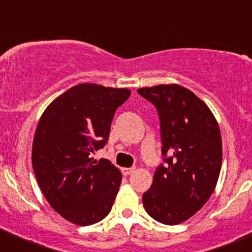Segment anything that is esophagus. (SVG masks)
Returning <instances> with one entry per match:
<instances>
[{"label":"esophagus","mask_w":252,"mask_h":252,"mask_svg":"<svg viewBox=\"0 0 252 252\" xmlns=\"http://www.w3.org/2000/svg\"><path fill=\"white\" fill-rule=\"evenodd\" d=\"M121 171H122V174H124V175H128V174H131V173H133V171H135V168H122Z\"/></svg>","instance_id":"obj_1"}]
</instances>
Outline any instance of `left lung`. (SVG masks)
Listing matches in <instances>:
<instances>
[{
  "instance_id": "obj_1",
  "label": "left lung",
  "mask_w": 252,
  "mask_h": 252,
  "mask_svg": "<svg viewBox=\"0 0 252 252\" xmlns=\"http://www.w3.org/2000/svg\"><path fill=\"white\" fill-rule=\"evenodd\" d=\"M137 92L158 108L161 153L168 155L142 203L155 221L182 223L207 203L217 186L222 165L218 122L201 98L179 84L145 87Z\"/></svg>"
}]
</instances>
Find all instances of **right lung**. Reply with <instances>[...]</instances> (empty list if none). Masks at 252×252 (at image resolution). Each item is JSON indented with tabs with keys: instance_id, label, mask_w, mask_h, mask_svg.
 I'll use <instances>...</instances> for the list:
<instances>
[{
	"instance_id": "right-lung-1",
	"label": "right lung",
	"mask_w": 252,
	"mask_h": 252,
	"mask_svg": "<svg viewBox=\"0 0 252 252\" xmlns=\"http://www.w3.org/2000/svg\"><path fill=\"white\" fill-rule=\"evenodd\" d=\"M130 94L127 88L77 84L40 117L32 169L48 203L66 221L90 226L110 213L122 175L107 159L93 161L91 154L103 148L115 111Z\"/></svg>"
}]
</instances>
